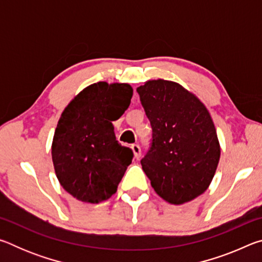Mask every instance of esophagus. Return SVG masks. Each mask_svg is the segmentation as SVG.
Segmentation results:
<instances>
[{
    "instance_id": "34e87169",
    "label": "esophagus",
    "mask_w": 262,
    "mask_h": 262,
    "mask_svg": "<svg viewBox=\"0 0 262 262\" xmlns=\"http://www.w3.org/2000/svg\"><path fill=\"white\" fill-rule=\"evenodd\" d=\"M132 150L134 152V157L136 159H139L141 157V148L139 144H132Z\"/></svg>"
}]
</instances>
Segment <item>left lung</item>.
<instances>
[{
    "instance_id": "8db88e82",
    "label": "left lung",
    "mask_w": 262,
    "mask_h": 262,
    "mask_svg": "<svg viewBox=\"0 0 262 262\" xmlns=\"http://www.w3.org/2000/svg\"><path fill=\"white\" fill-rule=\"evenodd\" d=\"M137 92L152 127L151 148L141 161L144 173L171 205L194 200L209 187L221 157L209 111L177 82L151 79Z\"/></svg>"
}]
</instances>
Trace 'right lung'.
Returning <instances> with one entry per match:
<instances>
[{
	"mask_svg": "<svg viewBox=\"0 0 262 262\" xmlns=\"http://www.w3.org/2000/svg\"><path fill=\"white\" fill-rule=\"evenodd\" d=\"M127 83L98 82L70 100L57 122L52 161L64 190L86 203H99L117 192L133 151L115 139L112 121L130 104Z\"/></svg>",
	"mask_w": 262,
	"mask_h": 262,
	"instance_id": "1",
	"label": "right lung"
}]
</instances>
